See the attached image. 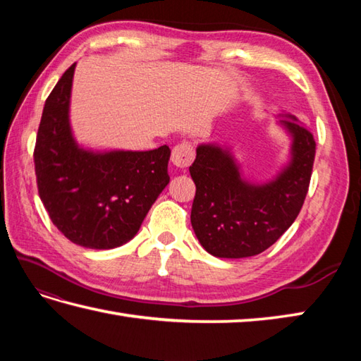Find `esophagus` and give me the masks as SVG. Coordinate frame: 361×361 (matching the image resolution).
<instances>
[{
    "mask_svg": "<svg viewBox=\"0 0 361 361\" xmlns=\"http://www.w3.org/2000/svg\"><path fill=\"white\" fill-rule=\"evenodd\" d=\"M172 164L178 169H186L194 161V147L189 142L175 145L172 150Z\"/></svg>",
    "mask_w": 361,
    "mask_h": 361,
    "instance_id": "esophagus-1",
    "label": "esophagus"
}]
</instances>
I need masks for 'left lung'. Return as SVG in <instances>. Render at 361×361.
Returning a JSON list of instances; mask_svg holds the SVG:
<instances>
[{
	"mask_svg": "<svg viewBox=\"0 0 361 361\" xmlns=\"http://www.w3.org/2000/svg\"><path fill=\"white\" fill-rule=\"evenodd\" d=\"M276 126L287 135V159L270 180L245 176L235 153L216 141L197 145L189 167L197 186L190 224L202 247L224 259L256 256L287 231L309 190L317 144L307 127L282 111Z\"/></svg>",
	"mask_w": 361,
	"mask_h": 361,
	"instance_id": "left-lung-1",
	"label": "left lung"
}]
</instances>
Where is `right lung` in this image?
<instances>
[{"label":"right lung","instance_id":"obj_1","mask_svg":"<svg viewBox=\"0 0 361 361\" xmlns=\"http://www.w3.org/2000/svg\"><path fill=\"white\" fill-rule=\"evenodd\" d=\"M75 63L46 99L34 152L38 194L52 224L83 248L132 240L169 185L171 149H93L75 140L70 109Z\"/></svg>","mask_w":361,"mask_h":361}]
</instances>
